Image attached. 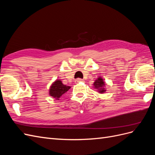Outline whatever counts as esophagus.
Listing matches in <instances>:
<instances>
[{"instance_id":"34e87169","label":"esophagus","mask_w":155,"mask_h":155,"mask_svg":"<svg viewBox=\"0 0 155 155\" xmlns=\"http://www.w3.org/2000/svg\"><path fill=\"white\" fill-rule=\"evenodd\" d=\"M84 80H83L82 79H81V78H78V79H76V81H75V83H78L79 82H83Z\"/></svg>"}]
</instances>
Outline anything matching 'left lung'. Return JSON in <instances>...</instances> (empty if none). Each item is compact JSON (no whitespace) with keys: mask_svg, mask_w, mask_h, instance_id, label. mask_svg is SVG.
Instances as JSON below:
<instances>
[{"mask_svg":"<svg viewBox=\"0 0 155 155\" xmlns=\"http://www.w3.org/2000/svg\"><path fill=\"white\" fill-rule=\"evenodd\" d=\"M105 83L103 80V79L101 78H98L95 81L94 83V88L97 89L98 92L100 93H104L106 91L104 88L105 87Z\"/></svg>","mask_w":155,"mask_h":155,"instance_id":"1","label":"left lung"}]
</instances>
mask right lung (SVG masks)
Returning a JSON list of instances; mask_svg holds the SVG:
<instances>
[{
	"mask_svg": "<svg viewBox=\"0 0 155 155\" xmlns=\"http://www.w3.org/2000/svg\"><path fill=\"white\" fill-rule=\"evenodd\" d=\"M70 88V86L63 85L61 80H56L50 87L49 94L51 96L55 97V99L59 100L60 97L67 92Z\"/></svg>",
	"mask_w": 155,
	"mask_h": 155,
	"instance_id": "add662e5",
	"label": "right lung"
}]
</instances>
